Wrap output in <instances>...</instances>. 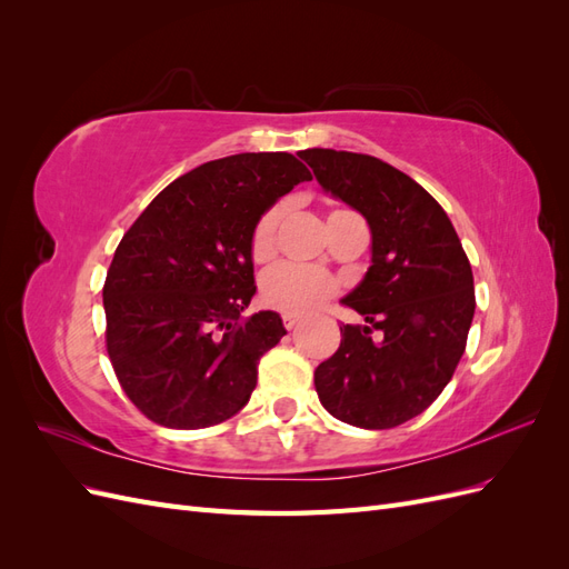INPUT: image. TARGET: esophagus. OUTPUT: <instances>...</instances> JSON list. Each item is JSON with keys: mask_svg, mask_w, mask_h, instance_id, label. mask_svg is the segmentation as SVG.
I'll return each instance as SVG.
<instances>
[{"mask_svg": "<svg viewBox=\"0 0 569 569\" xmlns=\"http://www.w3.org/2000/svg\"><path fill=\"white\" fill-rule=\"evenodd\" d=\"M299 325V318H291V316H284V327L287 330H295V327Z\"/></svg>", "mask_w": 569, "mask_h": 569, "instance_id": "34e87169", "label": "esophagus"}]
</instances>
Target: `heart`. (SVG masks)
<instances>
[{
    "label": "heart",
    "instance_id": "1",
    "mask_svg": "<svg viewBox=\"0 0 569 569\" xmlns=\"http://www.w3.org/2000/svg\"><path fill=\"white\" fill-rule=\"evenodd\" d=\"M339 213V211H337ZM284 216V203H274L258 218L251 232L249 251L256 263H268L274 253V232ZM337 280L330 272L301 266H278L272 268L261 284L263 303L272 311L303 318L311 316L327 299L337 295Z\"/></svg>",
    "mask_w": 569,
    "mask_h": 569
}]
</instances>
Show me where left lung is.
<instances>
[{
	"label": "left lung",
	"mask_w": 569,
	"mask_h": 569,
	"mask_svg": "<svg viewBox=\"0 0 569 569\" xmlns=\"http://www.w3.org/2000/svg\"><path fill=\"white\" fill-rule=\"evenodd\" d=\"M325 192L368 220L372 258L341 301L366 325L316 368V391L337 420L389 429L420 416L451 382L475 316L468 256L437 199L368 153L306 149Z\"/></svg>",
	"instance_id": "left-lung-1"
}]
</instances>
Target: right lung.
Wrapping results in <instances>:
<instances>
[{
	"label": "right lung",
	"mask_w": 569,
	"mask_h": 569,
	"mask_svg": "<svg viewBox=\"0 0 569 569\" xmlns=\"http://www.w3.org/2000/svg\"><path fill=\"white\" fill-rule=\"evenodd\" d=\"M306 180L287 151L209 161L170 182L120 239L104 282L107 351L149 420L201 429L249 403L258 360L287 335L274 311L239 322L256 295L251 232Z\"/></svg>",
	"instance_id": "1"
}]
</instances>
